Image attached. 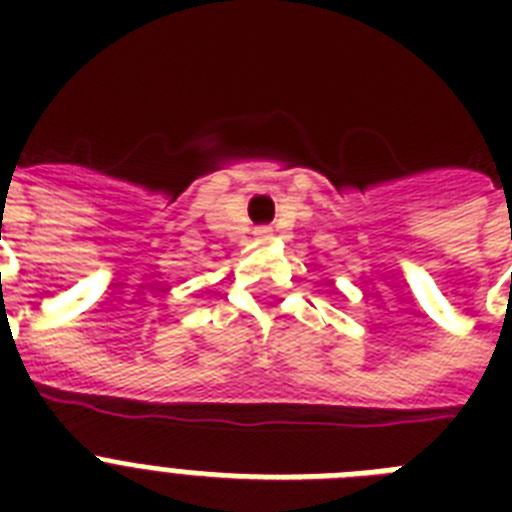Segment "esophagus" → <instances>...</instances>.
<instances>
[{"mask_svg": "<svg viewBox=\"0 0 512 512\" xmlns=\"http://www.w3.org/2000/svg\"><path fill=\"white\" fill-rule=\"evenodd\" d=\"M255 236L257 239H271V228H268V225H260V228H255Z\"/></svg>", "mask_w": 512, "mask_h": 512, "instance_id": "34e87169", "label": "esophagus"}]
</instances>
